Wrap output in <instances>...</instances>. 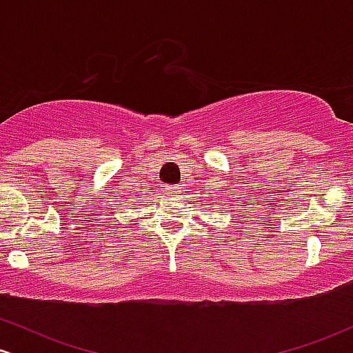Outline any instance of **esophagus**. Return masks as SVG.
Wrapping results in <instances>:
<instances>
[{
	"mask_svg": "<svg viewBox=\"0 0 353 353\" xmlns=\"http://www.w3.org/2000/svg\"><path fill=\"white\" fill-rule=\"evenodd\" d=\"M165 190H168L169 196H179V194H181V189L177 188V185H169V188Z\"/></svg>",
	"mask_w": 353,
	"mask_h": 353,
	"instance_id": "esophagus-1",
	"label": "esophagus"
}]
</instances>
